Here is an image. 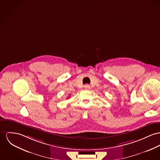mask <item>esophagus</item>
I'll list each match as a JSON object with an SVG mask.
<instances>
[{"label": "esophagus", "mask_w": 160, "mask_h": 160, "mask_svg": "<svg viewBox=\"0 0 160 160\" xmlns=\"http://www.w3.org/2000/svg\"><path fill=\"white\" fill-rule=\"evenodd\" d=\"M84 88H85V89H90V85H88V84H85L84 85Z\"/></svg>", "instance_id": "34e87169"}]
</instances>
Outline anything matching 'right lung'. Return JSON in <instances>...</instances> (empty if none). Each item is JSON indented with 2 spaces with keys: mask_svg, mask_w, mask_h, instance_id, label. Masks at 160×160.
<instances>
[{
  "mask_svg": "<svg viewBox=\"0 0 160 160\" xmlns=\"http://www.w3.org/2000/svg\"><path fill=\"white\" fill-rule=\"evenodd\" d=\"M70 95H69V96H68V97H67V98H69V97H70Z\"/></svg>",
  "mask_w": 160,
  "mask_h": 160,
  "instance_id": "right-lung-1",
  "label": "right lung"
}]
</instances>
